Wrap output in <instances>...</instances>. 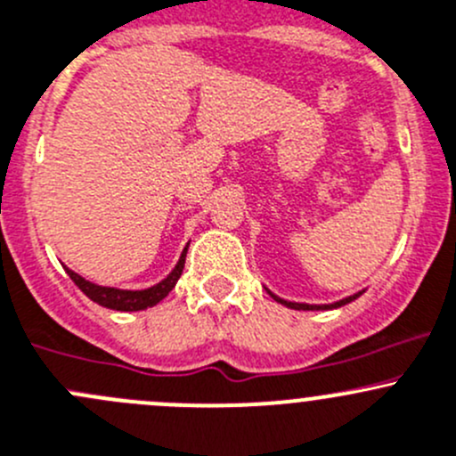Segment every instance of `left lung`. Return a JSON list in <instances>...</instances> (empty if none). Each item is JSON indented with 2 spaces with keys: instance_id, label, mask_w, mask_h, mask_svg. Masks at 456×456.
Wrapping results in <instances>:
<instances>
[{
  "instance_id": "obj_1",
  "label": "left lung",
  "mask_w": 456,
  "mask_h": 456,
  "mask_svg": "<svg viewBox=\"0 0 456 456\" xmlns=\"http://www.w3.org/2000/svg\"><path fill=\"white\" fill-rule=\"evenodd\" d=\"M270 295H273V292H270ZM359 295H362V292H359ZM359 295H353V297H346V299L337 301V304H328V305H308V304H292V301H286V299H279V297H277V295H273V299H274V301H279V304L288 305V308H292V310H330V308H341V305L350 304V301H354V299H357V297H359Z\"/></svg>"
}]
</instances>
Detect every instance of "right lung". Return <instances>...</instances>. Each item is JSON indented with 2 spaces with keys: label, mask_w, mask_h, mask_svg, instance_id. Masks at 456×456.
I'll use <instances>...</instances> for the list:
<instances>
[{
  "label": "right lung",
  "mask_w": 456,
  "mask_h": 456,
  "mask_svg": "<svg viewBox=\"0 0 456 456\" xmlns=\"http://www.w3.org/2000/svg\"><path fill=\"white\" fill-rule=\"evenodd\" d=\"M186 252L188 248H183L182 256H179V264L175 265L173 273H170L161 283L148 288V290H117V288H103V286H97V283L86 281L84 277H79V274L73 273V270L66 268V273H69V277L73 279L75 286L79 288L88 299H93L94 304L110 310H121V313H133V310H146L151 308V305L159 304V301L173 290L177 279L182 277L183 264H186Z\"/></svg>",
  "instance_id": "right-lung-1"
}]
</instances>
